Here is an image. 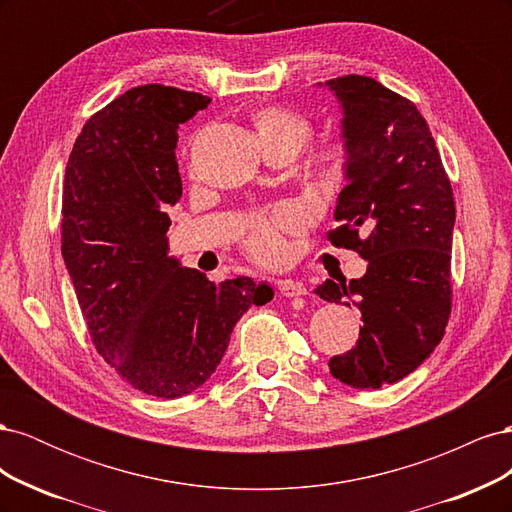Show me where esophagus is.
Listing matches in <instances>:
<instances>
[{
    "label": "esophagus",
    "mask_w": 512,
    "mask_h": 512,
    "mask_svg": "<svg viewBox=\"0 0 512 512\" xmlns=\"http://www.w3.org/2000/svg\"><path fill=\"white\" fill-rule=\"evenodd\" d=\"M277 290H280L282 297H288V299H292V297H305V294H307L305 284L297 282V280L277 282Z\"/></svg>",
    "instance_id": "34e87169"
}]
</instances>
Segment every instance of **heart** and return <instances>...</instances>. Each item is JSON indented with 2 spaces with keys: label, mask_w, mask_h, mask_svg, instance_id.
Wrapping results in <instances>:
<instances>
[{
  "label": "heart",
  "mask_w": 512,
  "mask_h": 512,
  "mask_svg": "<svg viewBox=\"0 0 512 512\" xmlns=\"http://www.w3.org/2000/svg\"><path fill=\"white\" fill-rule=\"evenodd\" d=\"M254 126L262 151L271 147H284L294 156L305 147L312 136V123L307 117L284 106L260 108L254 115ZM348 156L342 147L322 149L314 162V177L320 188L335 190L346 179ZM299 226L297 213L290 209H277L271 215H254L245 228V250L262 265H275L286 254L284 232Z\"/></svg>",
  "instance_id": "heart-1"
}]
</instances>
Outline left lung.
Instances as JSON below:
<instances>
[{
  "mask_svg": "<svg viewBox=\"0 0 512 512\" xmlns=\"http://www.w3.org/2000/svg\"><path fill=\"white\" fill-rule=\"evenodd\" d=\"M322 87V83H318ZM342 106L346 188L329 241L367 260L359 280H327L324 301L361 309L356 348L329 361L352 389L406 378L440 344L451 314L455 200L418 108L359 74L324 83ZM359 231H367L361 240Z\"/></svg>",
  "mask_w": 512,
  "mask_h": 512,
  "instance_id": "left-lung-1",
  "label": "left lung"
}]
</instances>
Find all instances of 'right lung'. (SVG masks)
I'll return each instance as SVG.
<instances>
[{
    "mask_svg": "<svg viewBox=\"0 0 512 512\" xmlns=\"http://www.w3.org/2000/svg\"><path fill=\"white\" fill-rule=\"evenodd\" d=\"M209 102L164 85L117 96L76 138L61 198V256L91 342L134 389L164 399L203 386L237 320L273 299L267 282L213 284L168 256L177 130Z\"/></svg>",
    "mask_w": 512,
    "mask_h": 512,
    "instance_id": "right-lung-1",
    "label": "right lung"
}]
</instances>
